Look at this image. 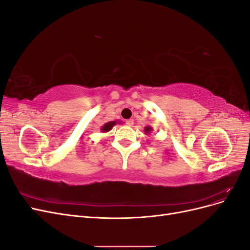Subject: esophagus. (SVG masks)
<instances>
[{"label": "esophagus", "mask_w": 250, "mask_h": 250, "mask_svg": "<svg viewBox=\"0 0 250 250\" xmlns=\"http://www.w3.org/2000/svg\"><path fill=\"white\" fill-rule=\"evenodd\" d=\"M126 124H127L128 126H132V125H133V120H132V119L126 120Z\"/></svg>", "instance_id": "esophagus-1"}]
</instances>
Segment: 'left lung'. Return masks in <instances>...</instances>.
<instances>
[{
  "instance_id": "1",
  "label": "left lung",
  "mask_w": 250,
  "mask_h": 250,
  "mask_svg": "<svg viewBox=\"0 0 250 250\" xmlns=\"http://www.w3.org/2000/svg\"><path fill=\"white\" fill-rule=\"evenodd\" d=\"M144 131H145V133L146 134H148V133H151L153 131V128L151 127V126H146L145 128H144Z\"/></svg>"
}]
</instances>
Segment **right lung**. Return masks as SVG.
Segmentation results:
<instances>
[{
    "label": "right lung",
    "mask_w": 250,
    "mask_h": 250,
    "mask_svg": "<svg viewBox=\"0 0 250 250\" xmlns=\"http://www.w3.org/2000/svg\"><path fill=\"white\" fill-rule=\"evenodd\" d=\"M117 123H118V124H121L122 122H119V121H110V122L105 123V124L101 127V131H102V132H108L109 130L112 129V127L115 126Z\"/></svg>",
    "instance_id": "right-lung-1"
}]
</instances>
